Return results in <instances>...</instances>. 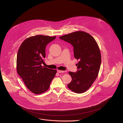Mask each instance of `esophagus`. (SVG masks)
<instances>
[{"label": "esophagus", "mask_w": 123, "mask_h": 123, "mask_svg": "<svg viewBox=\"0 0 123 123\" xmlns=\"http://www.w3.org/2000/svg\"><path fill=\"white\" fill-rule=\"evenodd\" d=\"M65 71H61V70L57 69V73H65Z\"/></svg>", "instance_id": "esophagus-1"}]
</instances>
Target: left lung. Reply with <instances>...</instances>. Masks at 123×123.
Masks as SVG:
<instances>
[{
    "instance_id": "8db88e82",
    "label": "left lung",
    "mask_w": 123,
    "mask_h": 123,
    "mask_svg": "<svg viewBox=\"0 0 123 123\" xmlns=\"http://www.w3.org/2000/svg\"><path fill=\"white\" fill-rule=\"evenodd\" d=\"M59 38L74 46V57L79 61L77 64V72H68L72 80L68 87L74 92L83 93L92 86L98 75L101 55L98 44L91 35L82 31Z\"/></svg>"
}]
</instances>
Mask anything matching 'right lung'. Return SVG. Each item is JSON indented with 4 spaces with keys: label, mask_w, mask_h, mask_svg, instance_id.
<instances>
[{
    "label": "right lung",
    "mask_w": 123,
    "mask_h": 123,
    "mask_svg": "<svg viewBox=\"0 0 123 123\" xmlns=\"http://www.w3.org/2000/svg\"><path fill=\"white\" fill-rule=\"evenodd\" d=\"M56 36L37 35L26 38L17 52L16 69L27 88L32 93L40 94L49 88L57 71L41 65L44 63L47 45Z\"/></svg>",
    "instance_id": "obj_1"
}]
</instances>
